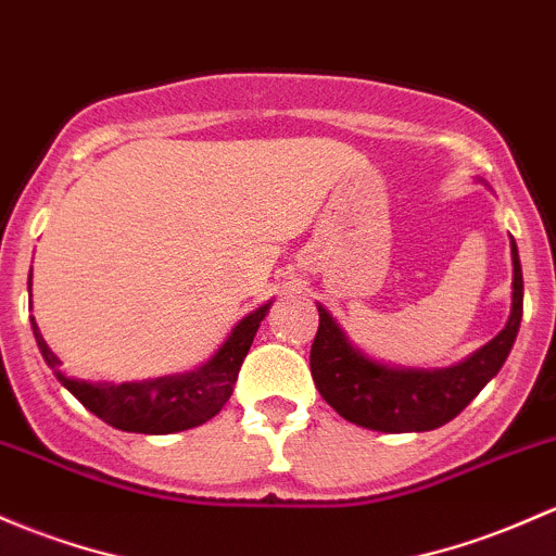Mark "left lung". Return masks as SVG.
I'll return each instance as SVG.
<instances>
[{
	"mask_svg": "<svg viewBox=\"0 0 556 556\" xmlns=\"http://www.w3.org/2000/svg\"><path fill=\"white\" fill-rule=\"evenodd\" d=\"M511 314L504 330L450 367H396L354 346L341 323L317 303L319 330L312 343V378L338 416L386 434L445 426L484 389L509 356L522 323V266L511 239Z\"/></svg>",
	"mask_w": 556,
	"mask_h": 556,
	"instance_id": "obj_1",
	"label": "left lung"
}]
</instances>
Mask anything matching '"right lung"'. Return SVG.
Instances as JSON below:
<instances>
[{
  "label": "right lung",
  "mask_w": 556,
  "mask_h": 556,
  "mask_svg": "<svg viewBox=\"0 0 556 556\" xmlns=\"http://www.w3.org/2000/svg\"><path fill=\"white\" fill-rule=\"evenodd\" d=\"M28 285H31V277H28ZM268 308H271V301L250 312L244 319H239L229 338L220 343L218 352L210 356L204 365L194 367V370L175 372V376L149 378V381L92 383L66 376L61 370V359L47 346L34 317L31 330L47 367L55 372L58 381L66 386L92 416L106 420L114 429L136 431V434H173V431H186L207 424L229 402L239 367H242L244 356L253 346V338Z\"/></svg>",
  "instance_id": "obj_1"
}]
</instances>
